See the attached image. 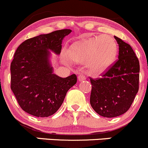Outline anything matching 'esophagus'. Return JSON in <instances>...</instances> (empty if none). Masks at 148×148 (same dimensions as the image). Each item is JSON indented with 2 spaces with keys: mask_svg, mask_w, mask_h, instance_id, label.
Here are the masks:
<instances>
[{
  "mask_svg": "<svg viewBox=\"0 0 148 148\" xmlns=\"http://www.w3.org/2000/svg\"><path fill=\"white\" fill-rule=\"evenodd\" d=\"M77 78H78L79 81H83V80H85V79H86V77H85V75L84 74H80V75H79L78 77H77Z\"/></svg>",
  "mask_w": 148,
  "mask_h": 148,
  "instance_id": "34e87169",
  "label": "esophagus"
}]
</instances>
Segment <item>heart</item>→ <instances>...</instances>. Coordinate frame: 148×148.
<instances>
[{"label": "heart", "mask_w": 148, "mask_h": 148, "mask_svg": "<svg viewBox=\"0 0 148 148\" xmlns=\"http://www.w3.org/2000/svg\"><path fill=\"white\" fill-rule=\"evenodd\" d=\"M117 53L115 40L103 35L76 42L68 50V58L74 63H88L91 71L100 73L114 63Z\"/></svg>", "instance_id": "heart-1"}]
</instances>
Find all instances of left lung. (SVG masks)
<instances>
[{
    "label": "left lung",
    "instance_id": "left-lung-1",
    "mask_svg": "<svg viewBox=\"0 0 148 148\" xmlns=\"http://www.w3.org/2000/svg\"><path fill=\"white\" fill-rule=\"evenodd\" d=\"M119 46L118 60L98 79L90 78V103L106 118L120 116L128 110L139 89L140 64L129 44L114 36Z\"/></svg>",
    "mask_w": 148,
    "mask_h": 148
}]
</instances>
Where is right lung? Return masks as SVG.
Instances as JSON below:
<instances>
[{"label": "right lung", "instance_id": "obj_1", "mask_svg": "<svg viewBox=\"0 0 148 148\" xmlns=\"http://www.w3.org/2000/svg\"><path fill=\"white\" fill-rule=\"evenodd\" d=\"M70 29L56 30L28 39L18 47L10 65V88L21 108L36 117L58 111L68 90L77 83L75 74L60 77L53 73L51 53L60 55Z\"/></svg>", "mask_w": 148, "mask_h": 148}]
</instances>
